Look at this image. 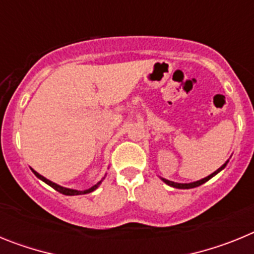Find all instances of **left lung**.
I'll list each match as a JSON object with an SVG mask.
<instances>
[{
    "instance_id": "1",
    "label": "left lung",
    "mask_w": 254,
    "mask_h": 254,
    "mask_svg": "<svg viewBox=\"0 0 254 254\" xmlns=\"http://www.w3.org/2000/svg\"><path fill=\"white\" fill-rule=\"evenodd\" d=\"M226 164H228V161H226V163L224 164V165H221V167H220L219 169L216 170V172H214V173H212V174H210V176H208V177H206V178L201 179V181L192 182V183H176V182L168 181V179H164V178H161V179H163L164 183H167V185H168V186H170V187L179 188V190H188V188H194V187H198V186L203 185V183H205V182H207L208 179H211V178H212V177H214V176H216L217 173L221 172V170H223L224 168L226 167Z\"/></svg>"
}]
</instances>
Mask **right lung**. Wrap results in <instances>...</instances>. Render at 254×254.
<instances>
[{
  "mask_svg": "<svg viewBox=\"0 0 254 254\" xmlns=\"http://www.w3.org/2000/svg\"><path fill=\"white\" fill-rule=\"evenodd\" d=\"M31 170H33V173H34L35 176H37L38 178L40 179V181H43L44 183H47V185H48V186H51L52 188H55V190H57V192H60V193H62V194H66V196H77V194H86V193H90V192H93V190H95L96 188L99 187V185H100V183H102L103 179H104V178H103L102 181L99 182V183H96L95 186H93V187L89 188V190H71V188H66V187H62V186L56 185V183H53V182H51V181H49V179L44 178L43 176H40L39 173L35 172L34 169H31Z\"/></svg>",
  "mask_w": 254,
  "mask_h": 254,
  "instance_id": "add662e5",
  "label": "right lung"
}]
</instances>
